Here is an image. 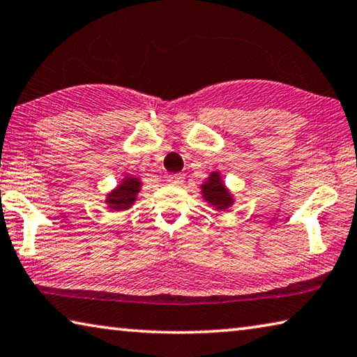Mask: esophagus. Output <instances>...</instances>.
Masks as SVG:
<instances>
[{"mask_svg":"<svg viewBox=\"0 0 357 357\" xmlns=\"http://www.w3.org/2000/svg\"><path fill=\"white\" fill-rule=\"evenodd\" d=\"M184 179H185V176H184L183 173H173V174H170V176L167 178V181L170 184H183Z\"/></svg>","mask_w":357,"mask_h":357,"instance_id":"esophagus-1","label":"esophagus"}]
</instances>
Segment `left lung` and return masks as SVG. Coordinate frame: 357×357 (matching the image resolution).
I'll return each instance as SVG.
<instances>
[{"mask_svg": "<svg viewBox=\"0 0 357 357\" xmlns=\"http://www.w3.org/2000/svg\"><path fill=\"white\" fill-rule=\"evenodd\" d=\"M202 190H203L204 200L213 204V206H215V209L225 211L233 204V197L229 195L227 187L223 185L219 173L217 172L211 174L206 183L202 185Z\"/></svg>", "mask_w": 357, "mask_h": 357, "instance_id": "8db88e82", "label": "left lung"}]
</instances>
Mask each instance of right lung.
Segmentation results:
<instances>
[{"instance_id": "add662e5", "label": "right lung", "mask_w": 357, "mask_h": 357, "mask_svg": "<svg viewBox=\"0 0 357 357\" xmlns=\"http://www.w3.org/2000/svg\"><path fill=\"white\" fill-rule=\"evenodd\" d=\"M142 183L137 178H128L121 183L112 193H108L107 203L114 211L129 209L134 204L137 193L140 192Z\"/></svg>"}]
</instances>
